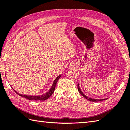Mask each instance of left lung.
Returning <instances> with one entry per match:
<instances>
[{
    "mask_svg": "<svg viewBox=\"0 0 130 130\" xmlns=\"http://www.w3.org/2000/svg\"><path fill=\"white\" fill-rule=\"evenodd\" d=\"M78 90L79 91V93L81 94V95H82L84 98H86V99H87L88 100L90 101H93V102H94V101H95V102H96V101H103V100H106V99H91L90 98H88L87 96H86L85 95V94L83 93V92H82V91L80 90V89L79 88V84L78 85Z\"/></svg>",
    "mask_w": 130,
    "mask_h": 130,
    "instance_id": "8db88e82",
    "label": "left lung"
}]
</instances>
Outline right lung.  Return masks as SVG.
Wrapping results in <instances>:
<instances>
[{"label":"right lung","mask_w":130,"mask_h":130,"mask_svg":"<svg viewBox=\"0 0 130 130\" xmlns=\"http://www.w3.org/2000/svg\"><path fill=\"white\" fill-rule=\"evenodd\" d=\"M61 75H58V77L55 79V80H54V82L53 83V85L52 86L51 88H50V90L48 91L47 93H45L44 94H43L42 95H39V96H29V95H21V94H20L19 93L17 92L16 91H14L16 93H17V95H19V96H21V97L23 98H25L28 100H42V101H44L47 100L48 98H49L52 95V93H53L55 91V88L56 87V85L57 82L58 80L59 79V78L61 77Z\"/></svg>","instance_id":"1"}]
</instances>
